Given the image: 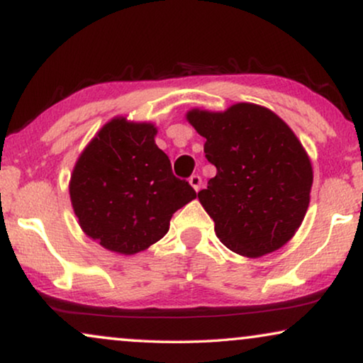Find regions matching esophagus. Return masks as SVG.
Here are the masks:
<instances>
[{
  "mask_svg": "<svg viewBox=\"0 0 363 363\" xmlns=\"http://www.w3.org/2000/svg\"><path fill=\"white\" fill-rule=\"evenodd\" d=\"M189 184L192 186V189H194L196 192L201 189V184H202V179L199 176H191L189 177Z\"/></svg>",
  "mask_w": 363,
  "mask_h": 363,
  "instance_id": "34e87169",
  "label": "esophagus"
}]
</instances>
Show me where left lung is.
<instances>
[{"label": "left lung", "mask_w": 363, "mask_h": 363, "mask_svg": "<svg viewBox=\"0 0 363 363\" xmlns=\"http://www.w3.org/2000/svg\"><path fill=\"white\" fill-rule=\"evenodd\" d=\"M186 119L206 139V157L217 169L197 197L220 242L249 259L286 245L306 217L313 182L311 157L296 133L254 103L192 108Z\"/></svg>", "instance_id": "8db88e82"}]
</instances>
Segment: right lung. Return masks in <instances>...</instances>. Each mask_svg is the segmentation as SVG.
Masks as SVG:
<instances>
[{"label":"right lung","instance_id":"right-lung-1","mask_svg":"<svg viewBox=\"0 0 363 363\" xmlns=\"http://www.w3.org/2000/svg\"><path fill=\"white\" fill-rule=\"evenodd\" d=\"M157 128L109 119L79 154L69 179L81 230L109 252L134 255L167 234L174 212L196 199L156 144Z\"/></svg>","mask_w":363,"mask_h":363}]
</instances>
